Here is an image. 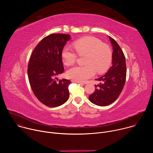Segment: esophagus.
Returning <instances> with one entry per match:
<instances>
[{
	"label": "esophagus",
	"mask_w": 153,
	"mask_h": 153,
	"mask_svg": "<svg viewBox=\"0 0 153 153\" xmlns=\"http://www.w3.org/2000/svg\"><path fill=\"white\" fill-rule=\"evenodd\" d=\"M71 82H74V83H80V84H83V82H79V81H77V80H71Z\"/></svg>",
	"instance_id": "34e87169"
}]
</instances>
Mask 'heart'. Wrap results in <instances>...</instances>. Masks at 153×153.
Returning <instances> with one entry per match:
<instances>
[{
    "label": "heart",
    "mask_w": 153,
    "mask_h": 153,
    "mask_svg": "<svg viewBox=\"0 0 153 153\" xmlns=\"http://www.w3.org/2000/svg\"><path fill=\"white\" fill-rule=\"evenodd\" d=\"M73 47L80 56L85 55L83 66H75L67 71V76L75 80L84 82L94 76L96 71L101 74L110 67L112 60V52L106 44L94 37H85L75 40ZM76 53L65 47L62 51L63 62L67 66L75 63Z\"/></svg>",
    "instance_id": "1"
}]
</instances>
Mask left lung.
I'll return each instance as SVG.
<instances>
[{"mask_svg":"<svg viewBox=\"0 0 153 153\" xmlns=\"http://www.w3.org/2000/svg\"><path fill=\"white\" fill-rule=\"evenodd\" d=\"M113 46L112 66L103 76L96 79L95 91L89 96L90 100L98 106H104L113 103L121 93L126 80V66L125 55L116 41L109 36Z\"/></svg>","mask_w":153,"mask_h":153,"instance_id":"obj_1","label":"left lung"}]
</instances>
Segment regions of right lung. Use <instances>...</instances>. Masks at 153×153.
Wrapping results in <instances>:
<instances>
[{"label": "right lung", "mask_w": 153, "mask_h": 153, "mask_svg": "<svg viewBox=\"0 0 153 153\" xmlns=\"http://www.w3.org/2000/svg\"><path fill=\"white\" fill-rule=\"evenodd\" d=\"M70 36L51 34L43 38L34 49L28 65L31 88L37 99L49 107L59 106L69 97L70 80L57 79L63 73L62 51Z\"/></svg>", "instance_id": "obj_1"}]
</instances>
